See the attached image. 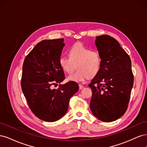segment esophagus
Segmentation results:
<instances>
[{
  "label": "esophagus",
  "mask_w": 147,
  "mask_h": 147,
  "mask_svg": "<svg viewBox=\"0 0 147 147\" xmlns=\"http://www.w3.org/2000/svg\"><path fill=\"white\" fill-rule=\"evenodd\" d=\"M84 86L83 85H82V84H79V89L80 90H82V88H83Z\"/></svg>",
  "instance_id": "obj_1"
}]
</instances>
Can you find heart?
<instances>
[{
  "mask_svg": "<svg viewBox=\"0 0 147 147\" xmlns=\"http://www.w3.org/2000/svg\"><path fill=\"white\" fill-rule=\"evenodd\" d=\"M69 57L61 56L59 63L65 72L72 74L77 67L75 74L68 77L74 82H82L88 78L95 77L102 65V58L99 52L91 51L80 43H77L68 51Z\"/></svg>",
  "mask_w": 147,
  "mask_h": 147,
  "instance_id": "b5f03b06",
  "label": "heart"
}]
</instances>
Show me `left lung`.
Returning <instances> with one entry per match:
<instances>
[{
  "label": "left lung",
  "mask_w": 147,
  "mask_h": 147,
  "mask_svg": "<svg viewBox=\"0 0 147 147\" xmlns=\"http://www.w3.org/2000/svg\"><path fill=\"white\" fill-rule=\"evenodd\" d=\"M96 45L102 58L99 73L88 84L92 95V114L104 122L118 119L127 110L134 83L131 61L118 42L108 35L97 36Z\"/></svg>",
  "instance_id": "1"
}]
</instances>
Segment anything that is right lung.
<instances>
[{
    "label": "right lung",
    "instance_id": "1",
    "mask_svg": "<svg viewBox=\"0 0 147 147\" xmlns=\"http://www.w3.org/2000/svg\"><path fill=\"white\" fill-rule=\"evenodd\" d=\"M63 38L44 40L25 57L21 85L32 112L48 122L59 119L67 112L70 99L78 90L74 81L60 84L65 79L59 63L64 46Z\"/></svg>",
    "mask_w": 147,
    "mask_h": 147
}]
</instances>
